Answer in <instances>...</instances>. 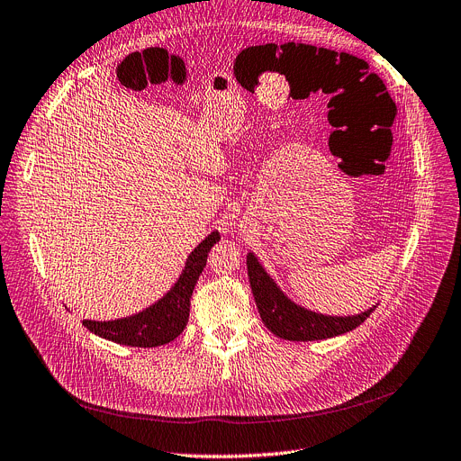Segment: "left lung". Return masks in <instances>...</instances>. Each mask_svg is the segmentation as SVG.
I'll list each match as a JSON object with an SVG mask.
<instances>
[{
    "label": "left lung",
    "mask_w": 461,
    "mask_h": 461,
    "mask_svg": "<svg viewBox=\"0 0 461 461\" xmlns=\"http://www.w3.org/2000/svg\"><path fill=\"white\" fill-rule=\"evenodd\" d=\"M247 275L264 325L275 336L288 341H313L345 334L360 327L376 308L373 306L362 313L345 317L306 310L280 292L253 253L247 255Z\"/></svg>",
    "instance_id": "1"
}]
</instances>
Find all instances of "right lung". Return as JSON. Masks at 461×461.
Returning a JSON list of instances; mask_svg holds the SVG:
<instances>
[{
    "instance_id": "1",
    "label": "right lung",
    "mask_w": 461,
    "mask_h": 461,
    "mask_svg": "<svg viewBox=\"0 0 461 461\" xmlns=\"http://www.w3.org/2000/svg\"><path fill=\"white\" fill-rule=\"evenodd\" d=\"M220 241V232H210L190 253L186 266L175 282L173 288L158 299L153 306L141 310L131 317L114 321H90L83 325L99 338L129 345V347H158L173 341L179 336L190 317V297L206 266V258L214 243Z\"/></svg>"
}]
</instances>
